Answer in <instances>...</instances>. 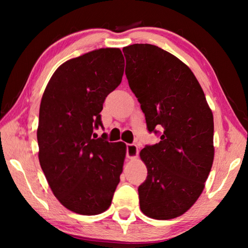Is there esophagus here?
<instances>
[{
	"label": "esophagus",
	"instance_id": "obj_1",
	"mask_svg": "<svg viewBox=\"0 0 248 248\" xmlns=\"http://www.w3.org/2000/svg\"><path fill=\"white\" fill-rule=\"evenodd\" d=\"M139 150L136 144H127V157L130 159H134L138 157Z\"/></svg>",
	"mask_w": 248,
	"mask_h": 248
}]
</instances>
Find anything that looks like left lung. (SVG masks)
Wrapping results in <instances>:
<instances>
[{"mask_svg": "<svg viewBox=\"0 0 248 248\" xmlns=\"http://www.w3.org/2000/svg\"><path fill=\"white\" fill-rule=\"evenodd\" d=\"M123 51L129 86L141 104L148 130L156 133L155 128H163L161 141L140 152L148 169L138 188L140 209L152 219H174L199 198L211 170L212 111L198 79L178 58L149 44Z\"/></svg>", "mask_w": 248, "mask_h": 248, "instance_id": "8db88e82", "label": "left lung"}]
</instances>
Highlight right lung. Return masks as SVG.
<instances>
[{
  "label": "right lung",
  "mask_w": 248,
  "mask_h": 248,
  "mask_svg": "<svg viewBox=\"0 0 248 248\" xmlns=\"http://www.w3.org/2000/svg\"><path fill=\"white\" fill-rule=\"evenodd\" d=\"M124 59L118 48H102L70 59L56 70L41 98L37 140L39 163L50 188L70 211L103 213L120 182L127 146L111 143L100 111L121 83Z\"/></svg>",
  "instance_id": "1"
}]
</instances>
